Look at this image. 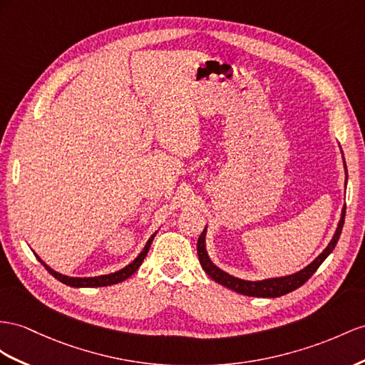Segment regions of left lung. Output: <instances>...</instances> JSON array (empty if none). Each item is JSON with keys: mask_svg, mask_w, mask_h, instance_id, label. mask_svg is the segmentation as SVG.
Instances as JSON below:
<instances>
[{"mask_svg": "<svg viewBox=\"0 0 365 365\" xmlns=\"http://www.w3.org/2000/svg\"><path fill=\"white\" fill-rule=\"evenodd\" d=\"M344 168H345V162H344ZM345 173H347V168H345ZM347 182V180H345ZM344 219H345V207L342 210V216L339 220V225L336 228L334 236L331 239V242L329 244L322 253L317 256L313 262L305 267L301 272H297L294 274H289L285 277H274V279H265V280H257V282H251V280H244V279H237L235 276H230L228 273L222 272L216 265H214L208 255H207V250H205V232H207V228L202 231V235L197 240V256H199V262L202 265V268L205 269V273H207L212 280H216L217 284L227 287L232 292L240 293V294H245V296H253V297H279V296H284L289 292H293V289L299 288L301 285H304L308 279H310L319 265L324 262L329 256L331 251L334 250L336 244H338L339 236H341V231L344 227Z\"/></svg>", "mask_w": 365, "mask_h": 365, "instance_id": "1", "label": "left lung"}]
</instances>
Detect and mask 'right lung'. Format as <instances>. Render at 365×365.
<instances>
[{
  "instance_id": "right-lung-1",
  "label": "right lung",
  "mask_w": 365,
  "mask_h": 365,
  "mask_svg": "<svg viewBox=\"0 0 365 365\" xmlns=\"http://www.w3.org/2000/svg\"><path fill=\"white\" fill-rule=\"evenodd\" d=\"M154 237H155V232H154V235H153L151 237H149V240L146 242V245H145L142 253H140V255L135 257V260H133V262H130L128 267L121 268L120 272L110 273V274H103V276H97V277H68V276H64V274H60V273H57V272H53V269L49 268L48 265H46L38 256H36V259L40 260V262L44 265V268L48 269V272H49L55 279H58L60 282L66 284V285H69V287H77V288L108 287V285H114V284H118V282H123L125 279H128L129 276H133V274L137 272L138 267L142 265L143 259L146 257L148 251H149V247H151Z\"/></svg>"
}]
</instances>
